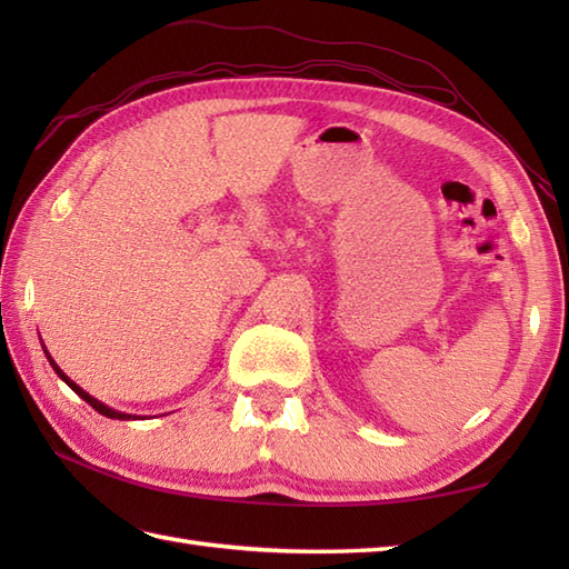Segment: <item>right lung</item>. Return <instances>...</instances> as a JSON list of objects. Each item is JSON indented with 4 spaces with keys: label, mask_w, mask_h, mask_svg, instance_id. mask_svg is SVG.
<instances>
[{
    "label": "right lung",
    "mask_w": 569,
    "mask_h": 569,
    "mask_svg": "<svg viewBox=\"0 0 569 569\" xmlns=\"http://www.w3.org/2000/svg\"><path fill=\"white\" fill-rule=\"evenodd\" d=\"M48 361H51V365H53V369H56V373H58V377H60V379H63V381H66V383L70 386V389H72V391H76V393H78V396L82 398V401H88V403H90V406H92L94 410H98V413H102V416H107V418H117V420H127V418H129V416H124V413H117V410H112V408H107L104 403H100V401H98V398H92V396H90L88 391H82V389H80V386H78L76 381H70V379L66 377V373H63V371H60V367L56 365V361H53L51 357H48Z\"/></svg>",
    "instance_id": "obj_1"
}]
</instances>
